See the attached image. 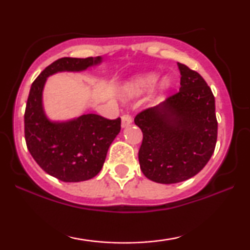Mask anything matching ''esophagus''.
Masks as SVG:
<instances>
[{"instance_id": "34e87169", "label": "esophagus", "mask_w": 250, "mask_h": 250, "mask_svg": "<svg viewBox=\"0 0 250 250\" xmlns=\"http://www.w3.org/2000/svg\"><path fill=\"white\" fill-rule=\"evenodd\" d=\"M132 123V116L129 114H124L122 116V126L123 127H127Z\"/></svg>"}]
</instances>
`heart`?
I'll list each match as a JSON object with an SVG mask.
<instances>
[{
    "mask_svg": "<svg viewBox=\"0 0 250 250\" xmlns=\"http://www.w3.org/2000/svg\"><path fill=\"white\" fill-rule=\"evenodd\" d=\"M157 74H146V75H141V76L135 77L134 80L129 82L126 86V92L128 94H140L142 92H145L149 88H151L155 83L157 82ZM163 86L166 87L168 85V80H164L163 81Z\"/></svg>",
    "mask_w": 250,
    "mask_h": 250,
    "instance_id": "heart-1",
    "label": "heart"
}]
</instances>
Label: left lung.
I'll return each mask as SVG.
<instances>
[{"label": "left lung", "instance_id": "1", "mask_svg": "<svg viewBox=\"0 0 250 250\" xmlns=\"http://www.w3.org/2000/svg\"><path fill=\"white\" fill-rule=\"evenodd\" d=\"M181 87L163 104L135 116L143 133L142 173L157 183H179L206 166L217 141L215 98L197 71L177 62Z\"/></svg>", "mask_w": 250, "mask_h": 250}]
</instances>
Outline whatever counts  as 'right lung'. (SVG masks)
Returning <instances> with one entry per match:
<instances>
[{"label": "right lung", "mask_w": 250, "mask_h": 250, "mask_svg": "<svg viewBox=\"0 0 250 250\" xmlns=\"http://www.w3.org/2000/svg\"><path fill=\"white\" fill-rule=\"evenodd\" d=\"M100 62L101 57L61 58L47 66L30 87L25 110L27 148L44 172L63 182L86 181L100 172L122 121L87 114L66 123L50 122L42 107L44 84L58 71H80Z\"/></svg>", "instance_id": "obj_1"}]
</instances>
